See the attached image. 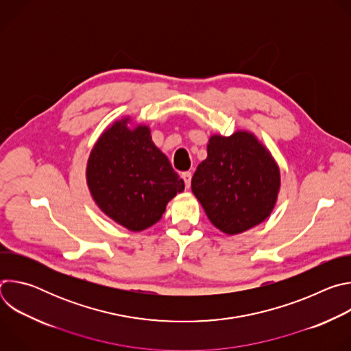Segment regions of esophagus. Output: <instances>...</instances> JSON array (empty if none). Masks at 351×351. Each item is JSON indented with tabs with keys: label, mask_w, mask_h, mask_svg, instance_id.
I'll return each mask as SVG.
<instances>
[{
	"label": "esophagus",
	"mask_w": 351,
	"mask_h": 351,
	"mask_svg": "<svg viewBox=\"0 0 351 351\" xmlns=\"http://www.w3.org/2000/svg\"><path fill=\"white\" fill-rule=\"evenodd\" d=\"M182 179H183V182H184V186H186V189H189L190 187V183H191V172H183L182 173Z\"/></svg>",
	"instance_id": "34e87169"
}]
</instances>
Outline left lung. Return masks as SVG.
I'll list each match as a JSON object with an SVG mask.
<instances>
[{"instance_id":"left-lung-1","label":"left lung","mask_w":351,"mask_h":351,"mask_svg":"<svg viewBox=\"0 0 351 351\" xmlns=\"http://www.w3.org/2000/svg\"><path fill=\"white\" fill-rule=\"evenodd\" d=\"M207 158L198 164L191 190L208 219L226 234H237L265 221L279 187V168L268 149L248 132L211 136Z\"/></svg>"}]
</instances>
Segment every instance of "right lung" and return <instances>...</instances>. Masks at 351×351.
<instances>
[{"mask_svg":"<svg viewBox=\"0 0 351 351\" xmlns=\"http://www.w3.org/2000/svg\"><path fill=\"white\" fill-rule=\"evenodd\" d=\"M115 122L98 138L88 157L87 184L97 206L132 232L158 222L184 183L152 140L147 126Z\"/></svg>","mask_w":351,"mask_h":351,"instance_id":"right-lung-1","label":"right lung"}]
</instances>
